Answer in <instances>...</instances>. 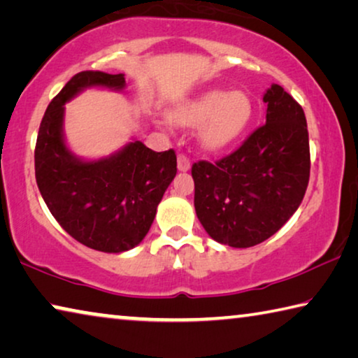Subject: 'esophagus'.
I'll return each instance as SVG.
<instances>
[{
  "label": "esophagus",
  "mask_w": 358,
  "mask_h": 358,
  "mask_svg": "<svg viewBox=\"0 0 358 358\" xmlns=\"http://www.w3.org/2000/svg\"><path fill=\"white\" fill-rule=\"evenodd\" d=\"M178 169L180 173H187L190 169V160L185 155L178 157Z\"/></svg>",
  "instance_id": "obj_1"
}]
</instances>
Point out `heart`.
I'll use <instances>...</instances> for the list:
<instances>
[{"label":"heart","instance_id":"heart-1","mask_svg":"<svg viewBox=\"0 0 358 358\" xmlns=\"http://www.w3.org/2000/svg\"><path fill=\"white\" fill-rule=\"evenodd\" d=\"M254 104L244 92L209 90L180 104L169 114L174 125L198 128V145L209 154L230 149L248 131Z\"/></svg>","mask_w":358,"mask_h":358}]
</instances>
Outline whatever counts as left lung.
Returning a JSON list of instances; mask_svg holds the SVG:
<instances>
[{
  "instance_id": "1",
  "label": "left lung",
  "mask_w": 358,
  "mask_h": 358,
  "mask_svg": "<svg viewBox=\"0 0 358 358\" xmlns=\"http://www.w3.org/2000/svg\"><path fill=\"white\" fill-rule=\"evenodd\" d=\"M266 124L214 165L192 166L196 217L214 241L245 249L266 241L303 201L309 136L303 108L282 87L263 95Z\"/></svg>"
}]
</instances>
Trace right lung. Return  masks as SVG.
<instances>
[{"label":"right lung","instance_id":"1","mask_svg":"<svg viewBox=\"0 0 358 358\" xmlns=\"http://www.w3.org/2000/svg\"><path fill=\"white\" fill-rule=\"evenodd\" d=\"M125 87V74L73 76L47 106L34 150L36 182L52 215L76 241L108 254L143 241L178 173L173 149L154 152L136 138L101 158H84L69 149L64 104L87 89L124 92Z\"/></svg>","mask_w":358,"mask_h":358}]
</instances>
